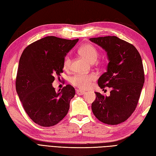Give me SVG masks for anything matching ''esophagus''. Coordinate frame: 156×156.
<instances>
[{"mask_svg":"<svg viewBox=\"0 0 156 156\" xmlns=\"http://www.w3.org/2000/svg\"><path fill=\"white\" fill-rule=\"evenodd\" d=\"M85 93H86L85 91L80 90V89H78V90H76V94H77L78 95H83Z\"/></svg>","mask_w":156,"mask_h":156,"instance_id":"1","label":"esophagus"}]
</instances>
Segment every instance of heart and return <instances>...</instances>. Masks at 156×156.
<instances>
[{
  "label": "heart",
  "mask_w": 156,
  "mask_h": 156,
  "mask_svg": "<svg viewBox=\"0 0 156 156\" xmlns=\"http://www.w3.org/2000/svg\"><path fill=\"white\" fill-rule=\"evenodd\" d=\"M78 51L80 55L90 62H94L97 59L98 55L97 49L93 45L90 44H86L82 45ZM70 58L68 55H66L64 58V61H63V68L66 70H67L70 68ZM96 79H97V75L94 73H90L87 74H77L71 77L69 81L74 87L85 90L90 87L92 82L94 81Z\"/></svg>",
  "instance_id": "obj_1"
}]
</instances>
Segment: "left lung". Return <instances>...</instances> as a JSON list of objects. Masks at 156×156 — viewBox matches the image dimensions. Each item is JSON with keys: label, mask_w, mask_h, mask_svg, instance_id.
<instances>
[{"label": "left lung", "mask_w": 156, "mask_h": 156, "mask_svg": "<svg viewBox=\"0 0 156 156\" xmlns=\"http://www.w3.org/2000/svg\"><path fill=\"white\" fill-rule=\"evenodd\" d=\"M107 52V71L98 78L101 88H111L107 97L96 92L92 104L93 114L108 125L125 121L137 107L145 82L141 55L133 45L116 36L90 38Z\"/></svg>", "instance_id": "obj_1"}]
</instances>
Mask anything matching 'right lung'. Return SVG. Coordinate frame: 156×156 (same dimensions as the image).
<instances>
[{"instance_id":"add662e5","label":"right lung","mask_w":156,"mask_h":156,"mask_svg":"<svg viewBox=\"0 0 156 156\" xmlns=\"http://www.w3.org/2000/svg\"><path fill=\"white\" fill-rule=\"evenodd\" d=\"M78 41L48 36L32 43L23 51L16 90L26 113L36 124L51 127L67 115L75 89L68 84L56 92L52 82L55 76L59 78L64 58Z\"/></svg>"}]
</instances>
